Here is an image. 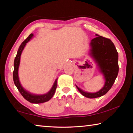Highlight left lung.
Wrapping results in <instances>:
<instances>
[{
  "label": "left lung",
  "mask_w": 133,
  "mask_h": 133,
  "mask_svg": "<svg viewBox=\"0 0 133 133\" xmlns=\"http://www.w3.org/2000/svg\"><path fill=\"white\" fill-rule=\"evenodd\" d=\"M97 36L91 41V54L98 63L100 71L104 76L105 82L104 86L95 93L84 91L76 85L83 96L94 98L106 94L111 88L118 73V55L115 46L111 40L101 36Z\"/></svg>",
  "instance_id": "obj_1"
}]
</instances>
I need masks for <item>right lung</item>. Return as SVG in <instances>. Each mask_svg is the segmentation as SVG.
Returning a JSON list of instances; mask_svg holds the SVG:
<instances>
[{"instance_id":"right-lung-1","label":"right lung","mask_w":133,"mask_h":133,"mask_svg":"<svg viewBox=\"0 0 133 133\" xmlns=\"http://www.w3.org/2000/svg\"><path fill=\"white\" fill-rule=\"evenodd\" d=\"M33 35L32 33L24 41L22 42V43L19 46V49H18L16 56L15 58L14 61V70L13 73V78L14 83L18 89V90L20 92V93L22 94V96L28 100V102L32 103H44L49 101L51 98L53 96L54 94L55 93L56 89L57 88V78L55 80V83H54L52 88L49 91L48 93L45 94H42V95H39V94H34L30 93V92L27 91L26 89H24L22 85H21V83L19 80V76H18V69H19V66L20 64V59H21V56L22 51L25 46L26 44L28 43L29 40H30L31 37H33Z\"/></svg>"}]
</instances>
